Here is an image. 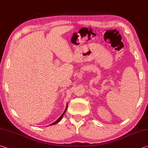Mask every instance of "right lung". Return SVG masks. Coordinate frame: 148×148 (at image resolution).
Segmentation results:
<instances>
[{
  "mask_svg": "<svg viewBox=\"0 0 148 148\" xmlns=\"http://www.w3.org/2000/svg\"><path fill=\"white\" fill-rule=\"evenodd\" d=\"M67 106H68V105H66V108H65V111H64V112L63 113V114H62V115H61V116L58 119L55 121V122H54V123H53L52 124H51L50 125H54V124H57V123H58L62 119V118H63V115H64V114H65V113L66 112V109H67Z\"/></svg>",
  "mask_w": 148,
  "mask_h": 148,
  "instance_id": "obj_1",
  "label": "right lung"
}]
</instances>
